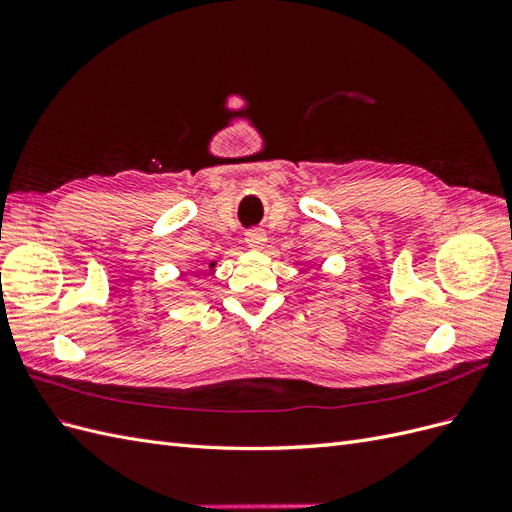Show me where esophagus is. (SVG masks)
Here are the masks:
<instances>
[{
  "label": "esophagus",
  "instance_id": "obj_1",
  "mask_svg": "<svg viewBox=\"0 0 512 512\" xmlns=\"http://www.w3.org/2000/svg\"><path fill=\"white\" fill-rule=\"evenodd\" d=\"M245 243L252 247V250H262V247H265V243H267V235H265V230H260V228H252V230H247L245 232Z\"/></svg>",
  "mask_w": 512,
  "mask_h": 512
}]
</instances>
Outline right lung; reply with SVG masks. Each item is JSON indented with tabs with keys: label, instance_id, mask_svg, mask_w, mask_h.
<instances>
[{
	"label": "right lung",
	"instance_id": "add662e5",
	"mask_svg": "<svg viewBox=\"0 0 512 512\" xmlns=\"http://www.w3.org/2000/svg\"><path fill=\"white\" fill-rule=\"evenodd\" d=\"M209 271H215V260L209 262Z\"/></svg>",
	"mask_w": 512,
	"mask_h": 512
}]
</instances>
